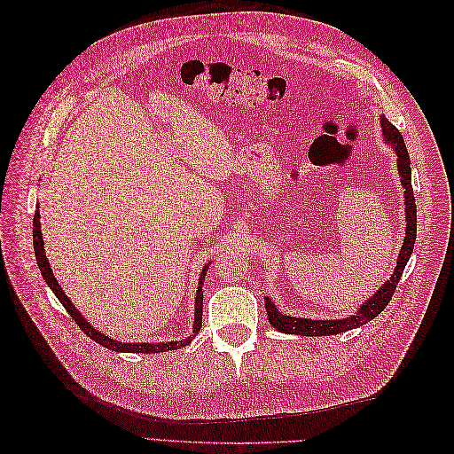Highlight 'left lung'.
Masks as SVG:
<instances>
[{
  "label": "left lung",
  "mask_w": 454,
  "mask_h": 454,
  "mask_svg": "<svg viewBox=\"0 0 454 454\" xmlns=\"http://www.w3.org/2000/svg\"><path fill=\"white\" fill-rule=\"evenodd\" d=\"M380 129H382V138L384 144H388L392 151L397 157V174H400V182L403 185V206H405V237L402 250L397 254L395 259V269L392 277L384 282L379 290L371 295L365 303L360 305V309L354 314H348L347 318H339V320H312V318H297V316L292 314H284L278 310V307L274 305V301L267 295L265 297V309L269 314V322L272 327H277L278 332L287 333V335H303V337H324V335H337L342 332H348V329H356L373 318L387 309L390 303L392 294L395 290L397 282H400L403 269L407 265V261L413 254L415 248V239H417V204H415V195H413V185H411V160L407 147L403 142V136L400 134L392 122L380 115Z\"/></svg>",
  "instance_id": "obj_1"
}]
</instances>
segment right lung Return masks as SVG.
<instances>
[{
  "label": "right lung",
  "instance_id": "1",
  "mask_svg": "<svg viewBox=\"0 0 454 454\" xmlns=\"http://www.w3.org/2000/svg\"><path fill=\"white\" fill-rule=\"evenodd\" d=\"M39 208V206H37ZM41 215H39V210L35 212L34 215V250H35V261H37V267L41 270V277H43V280L47 282V286L52 290V294L59 297V301L62 303V307L67 310V314L72 316V318L75 320V324L83 329V332L92 339L98 342V345L114 350V352H138V354H155V352H168V350H177L182 348L185 345H189L191 340H193V337L200 332V325H202V284H204V277H206V270H208V265L212 263H206L202 267V272L199 277V286H197V297H195V322H193V332H191V335H187L185 339L182 340H164V342H121L117 339H112L104 335L102 332H98L94 325H90V322L85 318L83 314H81L75 305L70 301V297H67L64 294V290L60 287V284L57 282V278H54L52 274V269H51V263L49 259L45 255V250H43V235H41Z\"/></svg>",
  "mask_w": 454,
  "mask_h": 454
}]
</instances>
